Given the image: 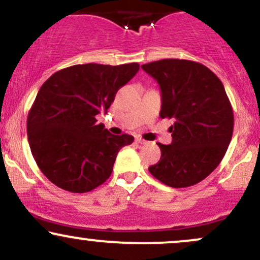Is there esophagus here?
<instances>
[{"mask_svg": "<svg viewBox=\"0 0 260 260\" xmlns=\"http://www.w3.org/2000/svg\"><path fill=\"white\" fill-rule=\"evenodd\" d=\"M136 142L138 143V144H142V145H145V144H148V140H145V139H143V138H136Z\"/></svg>", "mask_w": 260, "mask_h": 260, "instance_id": "obj_1", "label": "esophagus"}]
</instances>
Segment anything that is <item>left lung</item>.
Masks as SVG:
<instances>
[{"mask_svg": "<svg viewBox=\"0 0 260 260\" xmlns=\"http://www.w3.org/2000/svg\"><path fill=\"white\" fill-rule=\"evenodd\" d=\"M159 83L161 118H174L170 145L157 143L159 162L149 172L172 188L207 178L225 156L234 132V111L221 80L204 64L165 58L143 64Z\"/></svg>", "mask_w": 260, "mask_h": 260, "instance_id": "1", "label": "left lung"}]
</instances>
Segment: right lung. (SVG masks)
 <instances>
[{
  "mask_svg": "<svg viewBox=\"0 0 260 260\" xmlns=\"http://www.w3.org/2000/svg\"><path fill=\"white\" fill-rule=\"evenodd\" d=\"M139 71L138 63L76 64L53 73L39 89L28 113L32 157L53 184L72 193L90 192L111 176L129 134L113 136L98 124L118 89Z\"/></svg>",
  "mask_w": 260,
  "mask_h": 260,
  "instance_id": "obj_1",
  "label": "right lung"
}]
</instances>
